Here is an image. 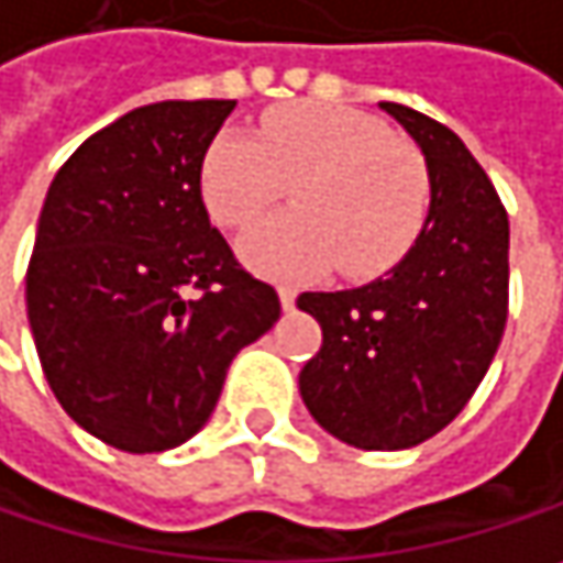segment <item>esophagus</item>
<instances>
[{
  "label": "esophagus",
  "instance_id": "obj_1",
  "mask_svg": "<svg viewBox=\"0 0 563 563\" xmlns=\"http://www.w3.org/2000/svg\"><path fill=\"white\" fill-rule=\"evenodd\" d=\"M280 306L286 312L296 306V289H292V286H280Z\"/></svg>",
  "mask_w": 563,
  "mask_h": 563
}]
</instances>
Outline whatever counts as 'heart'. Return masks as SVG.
<instances>
[{
	"label": "heart",
	"instance_id": "1",
	"mask_svg": "<svg viewBox=\"0 0 563 563\" xmlns=\"http://www.w3.org/2000/svg\"><path fill=\"white\" fill-rule=\"evenodd\" d=\"M292 183V212L264 219L238 244L274 280H306L338 264L364 280L389 271L429 212V174L416 147L354 109L286 102L261 131L222 129L199 161V196L225 229H244Z\"/></svg>",
	"mask_w": 563,
	"mask_h": 563
}]
</instances>
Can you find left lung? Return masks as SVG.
I'll return each instance as SVG.
<instances>
[{"instance_id": "8db88e82", "label": "left lung", "mask_w": 563, "mask_h": 563, "mask_svg": "<svg viewBox=\"0 0 563 563\" xmlns=\"http://www.w3.org/2000/svg\"><path fill=\"white\" fill-rule=\"evenodd\" d=\"M380 109L426 157L429 216L386 277L296 299L322 325L299 393L338 441L402 451L441 432L489 371L506 329L509 219L454 131L399 102Z\"/></svg>"}]
</instances>
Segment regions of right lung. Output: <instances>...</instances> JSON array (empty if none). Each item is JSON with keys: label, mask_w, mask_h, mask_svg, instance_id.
I'll list each match as a JSON object with an SVG mask.
<instances>
[{"label": "right lung", "mask_w": 563, "mask_h": 563, "mask_svg": "<svg viewBox=\"0 0 563 563\" xmlns=\"http://www.w3.org/2000/svg\"><path fill=\"white\" fill-rule=\"evenodd\" d=\"M234 99H167L96 131L47 189L27 264V325L64 412L151 454L199 432L241 347L280 319L212 229L199 161Z\"/></svg>", "instance_id": "right-lung-1"}]
</instances>
